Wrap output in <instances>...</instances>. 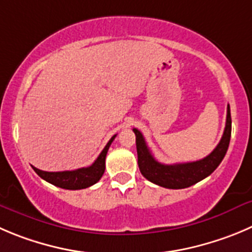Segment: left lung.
I'll return each mask as SVG.
<instances>
[{
    "mask_svg": "<svg viewBox=\"0 0 252 252\" xmlns=\"http://www.w3.org/2000/svg\"><path fill=\"white\" fill-rule=\"evenodd\" d=\"M136 135V147H137L138 168L141 173L152 183L159 187H164L168 189H183L198 183L202 179L207 178L217 169V167L221 163L222 158L226 155L227 147L231 137V115H230V106L227 105L226 111V124L222 137L217 147L214 148L210 155L203 159L195 162H187V163L176 164H163L151 153L145 137L142 133L133 128Z\"/></svg>",
    "mask_w": 252,
    "mask_h": 252,
    "instance_id": "1",
    "label": "left lung"
}]
</instances>
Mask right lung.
Returning <instances> with one entry per match:
<instances>
[{
	"label": "right lung",
	"mask_w": 252,
	"mask_h": 252,
	"mask_svg": "<svg viewBox=\"0 0 252 252\" xmlns=\"http://www.w3.org/2000/svg\"><path fill=\"white\" fill-rule=\"evenodd\" d=\"M116 135L112 136L107 145L105 146L104 150L96 158L94 163L89 167H83V168L74 169V171H64V172H45L35 168V173L42 179L47 181L48 183L57 186L63 189H70V190H78V189L88 188L100 181L105 172V158H106L107 151H109L110 145L115 140Z\"/></svg>",
	"instance_id": "obj_1"
}]
</instances>
